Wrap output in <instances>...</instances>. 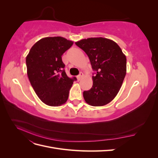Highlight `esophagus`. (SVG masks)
<instances>
[{
  "label": "esophagus",
  "instance_id": "34e87169",
  "mask_svg": "<svg viewBox=\"0 0 158 158\" xmlns=\"http://www.w3.org/2000/svg\"><path fill=\"white\" fill-rule=\"evenodd\" d=\"M83 76H84V74H83L82 73H80V74H79L78 76H77V80H78V81L80 80L81 79H82V78L83 77Z\"/></svg>",
  "mask_w": 158,
  "mask_h": 158
}]
</instances>
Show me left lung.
Here are the masks:
<instances>
[{"label":"left lung","instance_id":"left-lung-1","mask_svg":"<svg viewBox=\"0 0 158 158\" xmlns=\"http://www.w3.org/2000/svg\"><path fill=\"white\" fill-rule=\"evenodd\" d=\"M88 56L92 69L93 85L83 96L92 106H106L116 97L127 73V58L113 40L91 37L75 43Z\"/></svg>","mask_w":158,"mask_h":158}]
</instances>
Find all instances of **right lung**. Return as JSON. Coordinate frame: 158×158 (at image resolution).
Returning <instances> with one entry per match:
<instances>
[{
    "label": "right lung",
    "instance_id": "obj_1",
    "mask_svg": "<svg viewBox=\"0 0 158 158\" xmlns=\"http://www.w3.org/2000/svg\"><path fill=\"white\" fill-rule=\"evenodd\" d=\"M73 43L62 37L42 38L32 46L26 56L27 74L31 86L47 106L56 107L65 103L76 80L66 75L61 57Z\"/></svg>",
    "mask_w": 158,
    "mask_h": 158
}]
</instances>
